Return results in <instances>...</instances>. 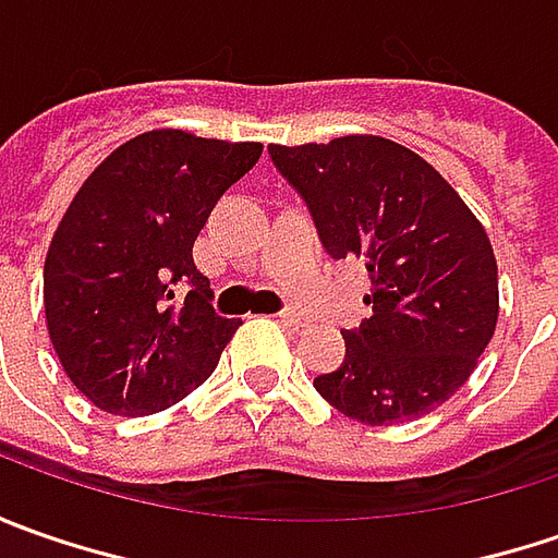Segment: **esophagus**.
Segmentation results:
<instances>
[{
	"instance_id": "34e87169",
	"label": "esophagus",
	"mask_w": 558,
	"mask_h": 558,
	"mask_svg": "<svg viewBox=\"0 0 558 558\" xmlns=\"http://www.w3.org/2000/svg\"><path fill=\"white\" fill-rule=\"evenodd\" d=\"M279 323H282L286 329H291V332L307 329V319H304V316H298V313H282V316H279Z\"/></svg>"
}]
</instances>
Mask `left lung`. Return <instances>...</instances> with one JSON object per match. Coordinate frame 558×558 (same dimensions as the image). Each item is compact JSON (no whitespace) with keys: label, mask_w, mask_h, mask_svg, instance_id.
Returning a JSON list of instances; mask_svg holds the SVG:
<instances>
[{"label":"left lung","mask_w":558,"mask_h":558,"mask_svg":"<svg viewBox=\"0 0 558 558\" xmlns=\"http://www.w3.org/2000/svg\"><path fill=\"white\" fill-rule=\"evenodd\" d=\"M311 207L323 247L369 272L373 316L344 329V363L316 375L338 413L366 425L425 416L460 391L497 329V257L457 189L381 136L269 145Z\"/></svg>","instance_id":"obj_1"}]
</instances>
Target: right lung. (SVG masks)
I'll list each match as a JSON object with an SVG mask.
<instances>
[{"label": "right lung", "instance_id": "obj_1", "mask_svg": "<svg viewBox=\"0 0 558 558\" xmlns=\"http://www.w3.org/2000/svg\"><path fill=\"white\" fill-rule=\"evenodd\" d=\"M260 151V142L151 130L80 185L46 254L43 304L54 354L98 410L161 413L214 373L239 319L210 307L192 247ZM177 281L190 286L183 302Z\"/></svg>", "mask_w": 558, "mask_h": 558}]
</instances>
